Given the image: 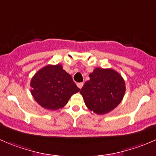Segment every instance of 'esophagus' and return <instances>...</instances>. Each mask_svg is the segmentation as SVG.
Masks as SVG:
<instances>
[{
    "label": "esophagus",
    "mask_w": 156,
    "mask_h": 156,
    "mask_svg": "<svg viewBox=\"0 0 156 156\" xmlns=\"http://www.w3.org/2000/svg\"><path fill=\"white\" fill-rule=\"evenodd\" d=\"M83 85H84V83L83 82H80V83H78V84H77V86H78V88H80V89H81V88H82Z\"/></svg>",
    "instance_id": "obj_1"
}]
</instances>
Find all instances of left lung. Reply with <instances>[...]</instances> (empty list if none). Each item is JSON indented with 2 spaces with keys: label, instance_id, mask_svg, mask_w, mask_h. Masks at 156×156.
<instances>
[{
  "label": "left lung",
  "instance_id": "obj_1",
  "mask_svg": "<svg viewBox=\"0 0 156 156\" xmlns=\"http://www.w3.org/2000/svg\"><path fill=\"white\" fill-rule=\"evenodd\" d=\"M89 77L80 91L87 107L99 115L117 107L126 90L122 75L112 69L96 68Z\"/></svg>",
  "mask_w": 156,
  "mask_h": 156
}]
</instances>
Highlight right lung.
<instances>
[{"label": "right lung", "instance_id": "right-lung-1", "mask_svg": "<svg viewBox=\"0 0 156 156\" xmlns=\"http://www.w3.org/2000/svg\"><path fill=\"white\" fill-rule=\"evenodd\" d=\"M31 93L37 103L46 109L64 107L73 94L80 89L62 65H48L31 78Z\"/></svg>", "mask_w": 156, "mask_h": 156}]
</instances>
